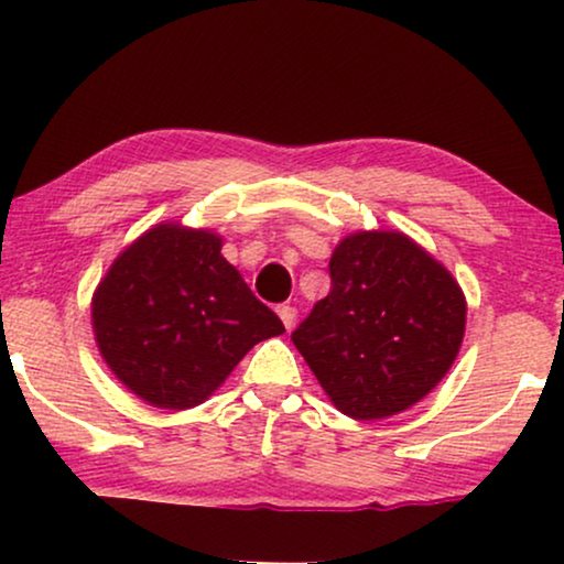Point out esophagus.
<instances>
[{"instance_id":"esophagus-1","label":"esophagus","mask_w":564,"mask_h":564,"mask_svg":"<svg viewBox=\"0 0 564 564\" xmlns=\"http://www.w3.org/2000/svg\"><path fill=\"white\" fill-rule=\"evenodd\" d=\"M276 315H280L284 328H292L297 321V307L295 305H276Z\"/></svg>"}]
</instances>
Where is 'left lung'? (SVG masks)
<instances>
[{"label":"left lung","instance_id":"left-lung-1","mask_svg":"<svg viewBox=\"0 0 564 564\" xmlns=\"http://www.w3.org/2000/svg\"><path fill=\"white\" fill-rule=\"evenodd\" d=\"M330 292L292 341L338 411L395 415L436 388L465 336L454 276L403 234H354L328 264Z\"/></svg>","mask_w":564,"mask_h":564}]
</instances>
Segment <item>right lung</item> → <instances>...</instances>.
Here are the masks:
<instances>
[{
  "label": "right lung",
  "instance_id": "right-lung-1",
  "mask_svg": "<svg viewBox=\"0 0 564 564\" xmlns=\"http://www.w3.org/2000/svg\"><path fill=\"white\" fill-rule=\"evenodd\" d=\"M118 380L156 408L203 403L251 346L284 334L207 230L156 226L115 259L91 303Z\"/></svg>",
  "mask_w": 564,
  "mask_h": 564
}]
</instances>
